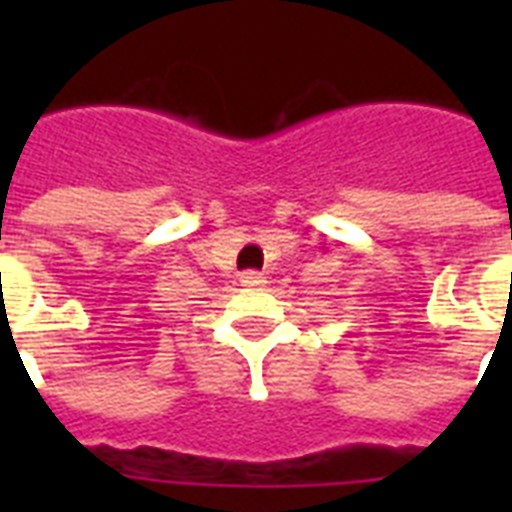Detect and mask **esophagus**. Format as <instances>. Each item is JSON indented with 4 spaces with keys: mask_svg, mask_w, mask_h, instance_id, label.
I'll return each mask as SVG.
<instances>
[{
    "mask_svg": "<svg viewBox=\"0 0 512 512\" xmlns=\"http://www.w3.org/2000/svg\"><path fill=\"white\" fill-rule=\"evenodd\" d=\"M239 281H241V287H249V289H260V287H265V276H263V273H257V271L241 273Z\"/></svg>",
    "mask_w": 512,
    "mask_h": 512,
    "instance_id": "34e87169",
    "label": "esophagus"
}]
</instances>
